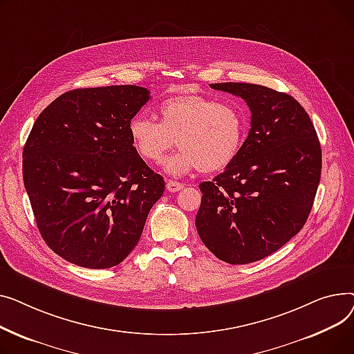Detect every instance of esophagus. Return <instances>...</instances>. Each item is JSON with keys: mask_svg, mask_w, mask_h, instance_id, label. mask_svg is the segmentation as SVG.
Instances as JSON below:
<instances>
[{"mask_svg": "<svg viewBox=\"0 0 354 354\" xmlns=\"http://www.w3.org/2000/svg\"><path fill=\"white\" fill-rule=\"evenodd\" d=\"M167 190L169 192H171V193H176V192H180V190H183V187H184V184H181V183H178V181H173V180H169L167 181Z\"/></svg>", "mask_w": 354, "mask_h": 354, "instance_id": "obj_1", "label": "esophagus"}]
</instances>
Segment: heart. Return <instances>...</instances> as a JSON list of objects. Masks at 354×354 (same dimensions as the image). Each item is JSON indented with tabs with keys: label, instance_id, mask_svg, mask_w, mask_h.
I'll list each match as a JSON object with an SVG mask.
<instances>
[{
	"label": "heart",
	"instance_id": "1",
	"mask_svg": "<svg viewBox=\"0 0 354 354\" xmlns=\"http://www.w3.org/2000/svg\"><path fill=\"white\" fill-rule=\"evenodd\" d=\"M158 118L133 117L129 134L136 153L149 164H158L177 141L181 151L164 164L171 176L225 169L241 151L247 134V118L239 106L201 94L164 100Z\"/></svg>",
	"mask_w": 354,
	"mask_h": 354
}]
</instances>
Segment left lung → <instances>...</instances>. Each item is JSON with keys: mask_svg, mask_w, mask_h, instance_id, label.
Wrapping results in <instances>:
<instances>
[{"mask_svg": "<svg viewBox=\"0 0 354 354\" xmlns=\"http://www.w3.org/2000/svg\"><path fill=\"white\" fill-rule=\"evenodd\" d=\"M210 87L241 97L252 111V129L236 160L200 184L196 227L217 259L253 263L277 252L304 225L320 183V142L292 95L247 82Z\"/></svg>", "mask_w": 354, "mask_h": 354, "instance_id": "obj_1", "label": "left lung"}]
</instances>
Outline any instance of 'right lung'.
I'll return each mask as SVG.
<instances>
[{"instance_id":"obj_1","label":"right lung","mask_w":354,"mask_h":354,"mask_svg":"<svg viewBox=\"0 0 354 354\" xmlns=\"http://www.w3.org/2000/svg\"><path fill=\"white\" fill-rule=\"evenodd\" d=\"M150 100L137 86L77 88L38 115L23 151L41 237L87 268L120 264L137 245L164 180L136 153L130 120Z\"/></svg>"}]
</instances>
